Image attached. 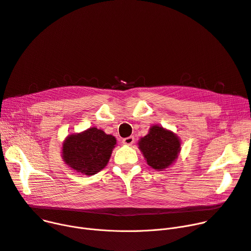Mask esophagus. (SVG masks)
<instances>
[{"label": "esophagus", "mask_w": 251, "mask_h": 251, "mask_svg": "<svg viewBox=\"0 0 251 251\" xmlns=\"http://www.w3.org/2000/svg\"><path fill=\"white\" fill-rule=\"evenodd\" d=\"M134 141H135V138L133 137V136L126 137V138H124V139L122 140L123 144H125V145H132L133 143H134Z\"/></svg>", "instance_id": "esophagus-1"}]
</instances>
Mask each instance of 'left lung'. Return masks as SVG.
Wrapping results in <instances>:
<instances>
[{"label": "left lung", "instance_id": "obj_1", "mask_svg": "<svg viewBox=\"0 0 251 251\" xmlns=\"http://www.w3.org/2000/svg\"><path fill=\"white\" fill-rule=\"evenodd\" d=\"M147 164L152 169L162 171L171 166L180 151V141L174 132L154 125L148 134L138 142Z\"/></svg>", "mask_w": 251, "mask_h": 251}]
</instances>
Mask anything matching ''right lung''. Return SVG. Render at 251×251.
Here are the masks:
<instances>
[{"instance_id":"obj_1","label":"right lung","mask_w":251,"mask_h":251,"mask_svg":"<svg viewBox=\"0 0 251 251\" xmlns=\"http://www.w3.org/2000/svg\"><path fill=\"white\" fill-rule=\"evenodd\" d=\"M115 145L113 135L92 127L66 137L62 144V158L77 173L94 176L107 165Z\"/></svg>"}]
</instances>
